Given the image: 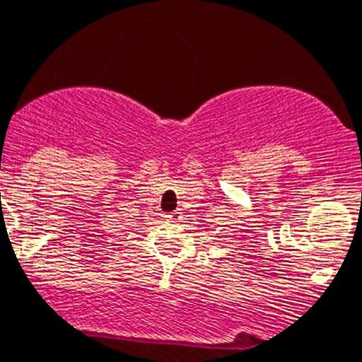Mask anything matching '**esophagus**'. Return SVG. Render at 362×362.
<instances>
[{
  "label": "esophagus",
  "instance_id": "obj_1",
  "mask_svg": "<svg viewBox=\"0 0 362 362\" xmlns=\"http://www.w3.org/2000/svg\"><path fill=\"white\" fill-rule=\"evenodd\" d=\"M165 221L168 222H180L181 221V212H170V214H168L165 215Z\"/></svg>",
  "mask_w": 362,
  "mask_h": 362
}]
</instances>
